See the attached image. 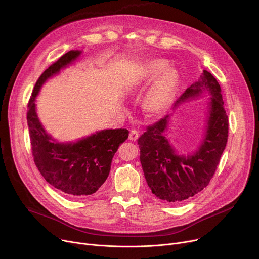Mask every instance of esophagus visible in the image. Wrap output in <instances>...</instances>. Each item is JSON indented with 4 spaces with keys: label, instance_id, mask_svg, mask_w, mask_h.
Masks as SVG:
<instances>
[{
    "label": "esophagus",
    "instance_id": "esophagus-1",
    "mask_svg": "<svg viewBox=\"0 0 259 259\" xmlns=\"http://www.w3.org/2000/svg\"><path fill=\"white\" fill-rule=\"evenodd\" d=\"M138 136H139L138 131H137V130H132V131L130 132V134H129V139H130L131 141H135V140L138 139Z\"/></svg>",
    "mask_w": 259,
    "mask_h": 259
}]
</instances>
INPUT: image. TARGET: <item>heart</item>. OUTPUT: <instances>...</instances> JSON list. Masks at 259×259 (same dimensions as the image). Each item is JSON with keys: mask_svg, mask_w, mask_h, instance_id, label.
<instances>
[{"mask_svg": "<svg viewBox=\"0 0 259 259\" xmlns=\"http://www.w3.org/2000/svg\"><path fill=\"white\" fill-rule=\"evenodd\" d=\"M163 59H154L144 64L141 80L149 82L157 75L144 97V108L152 115L162 114L173 100L178 85V75Z\"/></svg>", "mask_w": 259, "mask_h": 259, "instance_id": "heart-1", "label": "heart"}]
</instances>
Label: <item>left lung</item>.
Returning <instances> with one entry per match:
<instances>
[{"mask_svg": "<svg viewBox=\"0 0 259 259\" xmlns=\"http://www.w3.org/2000/svg\"><path fill=\"white\" fill-rule=\"evenodd\" d=\"M208 97V113L204 136L195 152L181 155L167 136L170 115L165 116L138 138L140 163L147 186L165 203L178 204L204 190L213 177L228 142L229 121L221 89L216 79L203 70L200 79L191 85L174 103Z\"/></svg>", "mask_w": 259, "mask_h": 259, "instance_id": "8db88e82", "label": "left lung"}]
</instances>
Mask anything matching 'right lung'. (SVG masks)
Returning a JSON list of instances; mask_svg holds the SVG:
<instances>
[{
  "label": "right lung",
  "mask_w": 259,
  "mask_h": 259,
  "mask_svg": "<svg viewBox=\"0 0 259 259\" xmlns=\"http://www.w3.org/2000/svg\"><path fill=\"white\" fill-rule=\"evenodd\" d=\"M81 54V50H70L50 65L36 81L27 105L34 164L48 183L71 197H86L98 191L109 174L114 155L129 135L127 129H104L76 141L62 142L45 130L36 114L35 98L49 79L77 61Z\"/></svg>",
  "instance_id": "add662e5"
}]
</instances>
